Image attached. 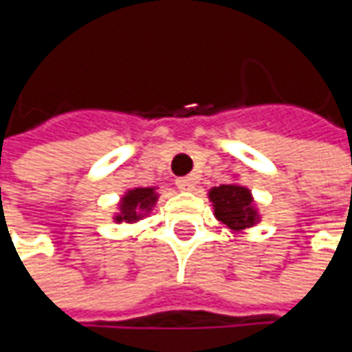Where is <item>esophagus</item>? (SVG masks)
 I'll return each instance as SVG.
<instances>
[{
	"mask_svg": "<svg viewBox=\"0 0 352 352\" xmlns=\"http://www.w3.org/2000/svg\"><path fill=\"white\" fill-rule=\"evenodd\" d=\"M196 176H186V178H178L176 186L182 190V192H194L196 190Z\"/></svg>",
	"mask_w": 352,
	"mask_h": 352,
	"instance_id": "esophagus-1",
	"label": "esophagus"
}]
</instances>
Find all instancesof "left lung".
Segmentation results:
<instances>
[{
    "instance_id": "obj_1",
    "label": "left lung",
    "mask_w": 352,
    "mask_h": 352,
    "mask_svg": "<svg viewBox=\"0 0 352 352\" xmlns=\"http://www.w3.org/2000/svg\"><path fill=\"white\" fill-rule=\"evenodd\" d=\"M215 217L233 231L247 229L258 221V213L252 206V196L247 188L236 184H221L210 190Z\"/></svg>"
}]
</instances>
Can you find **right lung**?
Returning <instances> with one entry per match:
<instances>
[{"mask_svg":"<svg viewBox=\"0 0 352 352\" xmlns=\"http://www.w3.org/2000/svg\"><path fill=\"white\" fill-rule=\"evenodd\" d=\"M156 192L155 188H135V190H129L127 194L123 196L121 201V208H119V215H116L117 223L121 221H127L133 223L137 219H141L142 211H151L156 201Z\"/></svg>","mask_w":352,"mask_h":352,"instance_id":"right-lung-1","label":"right lung"}]
</instances>
